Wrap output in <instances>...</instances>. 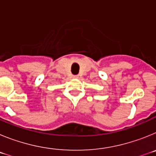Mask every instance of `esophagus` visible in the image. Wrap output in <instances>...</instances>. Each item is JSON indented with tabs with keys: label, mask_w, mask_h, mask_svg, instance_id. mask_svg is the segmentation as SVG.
<instances>
[{
	"label": "esophagus",
	"mask_w": 156,
	"mask_h": 156,
	"mask_svg": "<svg viewBox=\"0 0 156 156\" xmlns=\"http://www.w3.org/2000/svg\"><path fill=\"white\" fill-rule=\"evenodd\" d=\"M78 77H79V76H77V75L73 76V78H78Z\"/></svg>",
	"instance_id": "34e87169"
}]
</instances>
